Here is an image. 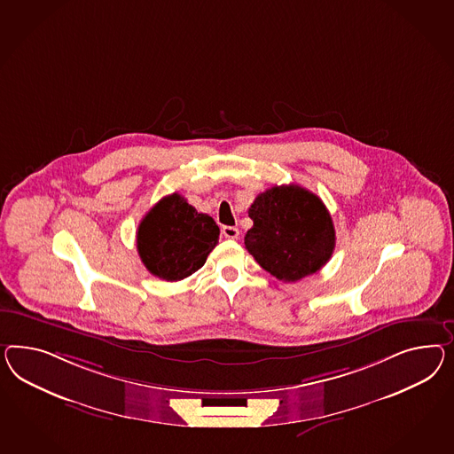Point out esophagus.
Listing matches in <instances>:
<instances>
[{"label": "esophagus", "instance_id": "1", "mask_svg": "<svg viewBox=\"0 0 454 454\" xmlns=\"http://www.w3.org/2000/svg\"><path fill=\"white\" fill-rule=\"evenodd\" d=\"M221 233L224 234V238L228 239H236L239 236V230L236 226H223Z\"/></svg>", "mask_w": 454, "mask_h": 454}]
</instances>
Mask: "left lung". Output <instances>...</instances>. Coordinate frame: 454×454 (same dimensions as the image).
<instances>
[{
	"instance_id": "obj_1",
	"label": "left lung",
	"mask_w": 454,
	"mask_h": 454,
	"mask_svg": "<svg viewBox=\"0 0 454 454\" xmlns=\"http://www.w3.org/2000/svg\"><path fill=\"white\" fill-rule=\"evenodd\" d=\"M249 254L279 281L295 282L325 266L335 247L331 213L319 196L299 184L272 186L247 211Z\"/></svg>"
}]
</instances>
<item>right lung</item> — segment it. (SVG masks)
<instances>
[{
	"instance_id": "obj_1",
	"label": "right lung",
	"mask_w": 454,
	"mask_h": 454,
	"mask_svg": "<svg viewBox=\"0 0 454 454\" xmlns=\"http://www.w3.org/2000/svg\"><path fill=\"white\" fill-rule=\"evenodd\" d=\"M215 220L198 213L178 193L161 198L140 221L137 249L142 262L163 281H182L200 270L218 243Z\"/></svg>"
}]
</instances>
